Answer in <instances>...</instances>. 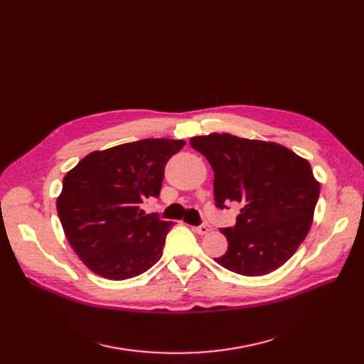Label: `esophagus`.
<instances>
[{"label": "esophagus", "mask_w": 364, "mask_h": 364, "mask_svg": "<svg viewBox=\"0 0 364 364\" xmlns=\"http://www.w3.org/2000/svg\"><path fill=\"white\" fill-rule=\"evenodd\" d=\"M193 230L196 233H199V235H206L209 230H211V227H209L208 224H200L198 227H193Z\"/></svg>", "instance_id": "esophagus-1"}]
</instances>
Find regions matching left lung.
<instances>
[{
  "mask_svg": "<svg viewBox=\"0 0 364 364\" xmlns=\"http://www.w3.org/2000/svg\"><path fill=\"white\" fill-rule=\"evenodd\" d=\"M190 146L214 169L220 209L240 205L233 227L221 228L227 252L215 261L243 276H262L288 261L307 236L320 184L309 161L277 143L213 132Z\"/></svg>",
  "mask_w": 364,
  "mask_h": 364,
  "instance_id": "8db88e82",
  "label": "left lung"
}]
</instances>
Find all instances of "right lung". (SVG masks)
<instances>
[{"label":"right lung","instance_id":"obj_1","mask_svg":"<svg viewBox=\"0 0 364 364\" xmlns=\"http://www.w3.org/2000/svg\"><path fill=\"white\" fill-rule=\"evenodd\" d=\"M184 140L146 139L81 159L63 178L57 198L66 239L88 269L109 280L147 272L162 257L172 225L141 203L161 193L165 165Z\"/></svg>","mask_w":364,"mask_h":364}]
</instances>
